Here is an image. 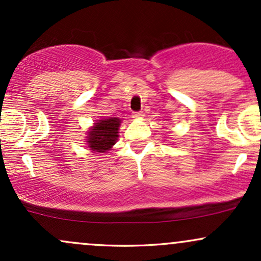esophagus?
I'll return each instance as SVG.
<instances>
[{
  "label": "esophagus",
  "mask_w": 261,
  "mask_h": 261,
  "mask_svg": "<svg viewBox=\"0 0 261 261\" xmlns=\"http://www.w3.org/2000/svg\"><path fill=\"white\" fill-rule=\"evenodd\" d=\"M143 116H145V114H143V113H134L133 118L135 119V120H141Z\"/></svg>",
  "instance_id": "obj_1"
}]
</instances>
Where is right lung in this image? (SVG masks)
<instances>
[{
	"mask_svg": "<svg viewBox=\"0 0 261 261\" xmlns=\"http://www.w3.org/2000/svg\"><path fill=\"white\" fill-rule=\"evenodd\" d=\"M120 125L121 120L115 116L93 122L92 126L87 130V147L94 153H107L119 139Z\"/></svg>",
	"mask_w": 261,
	"mask_h": 261,
	"instance_id": "1",
	"label": "right lung"
}]
</instances>
